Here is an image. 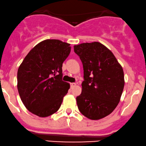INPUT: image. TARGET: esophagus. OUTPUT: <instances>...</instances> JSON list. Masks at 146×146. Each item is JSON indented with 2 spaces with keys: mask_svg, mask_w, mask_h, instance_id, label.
Here are the masks:
<instances>
[{
  "mask_svg": "<svg viewBox=\"0 0 146 146\" xmlns=\"http://www.w3.org/2000/svg\"><path fill=\"white\" fill-rule=\"evenodd\" d=\"M76 85V84L74 83V82H72V83H70V87H71V88L74 87Z\"/></svg>",
  "mask_w": 146,
  "mask_h": 146,
  "instance_id": "esophagus-1",
  "label": "esophagus"
}]
</instances>
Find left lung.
Wrapping results in <instances>:
<instances>
[{
    "label": "left lung",
    "mask_w": 146,
    "mask_h": 146,
    "mask_svg": "<svg viewBox=\"0 0 146 146\" xmlns=\"http://www.w3.org/2000/svg\"><path fill=\"white\" fill-rule=\"evenodd\" d=\"M83 65L82 92L76 98L79 111L91 120L110 114L119 103L125 79L122 66L114 54L99 42L74 46Z\"/></svg>",
    "instance_id": "obj_1"
}]
</instances>
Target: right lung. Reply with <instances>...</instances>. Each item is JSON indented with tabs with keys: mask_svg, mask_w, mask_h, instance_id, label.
Wrapping results in <instances>:
<instances>
[{
	"mask_svg": "<svg viewBox=\"0 0 146 146\" xmlns=\"http://www.w3.org/2000/svg\"><path fill=\"white\" fill-rule=\"evenodd\" d=\"M70 44L46 39L31 49L17 71V89L23 105L32 114L47 117L60 108L70 84L62 80V64Z\"/></svg>",
	"mask_w": 146,
	"mask_h": 146,
	"instance_id": "right-lung-1",
	"label": "right lung"
}]
</instances>
